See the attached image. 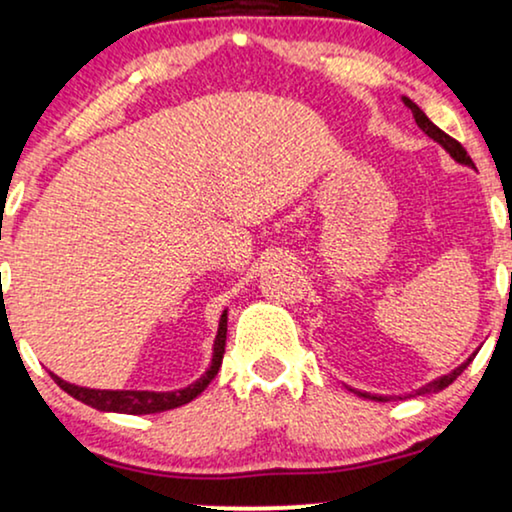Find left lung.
<instances>
[{
	"mask_svg": "<svg viewBox=\"0 0 512 512\" xmlns=\"http://www.w3.org/2000/svg\"><path fill=\"white\" fill-rule=\"evenodd\" d=\"M403 104H406L408 109L413 111V118H415V123H418V128H420L422 132H425L427 137H432L434 142L441 144V147H444L446 151H449L453 161L463 163V166H470V168H475V163H472V159H470V156H468V151L463 149V144L456 142V140H453V137L446 135L444 130H439L437 125H434V123L430 121V118L425 116V111H422L418 104H415V102H410L408 97H403ZM472 356H475V353H472ZM472 356H470L468 361H465V363H460L456 370L449 372V375H444V377H437V380L427 382L425 387L415 389V396H422V394H437V391H441V389H446V387H449V384H451L453 380H456V377L460 375V372H463L465 368H468L470 361H472ZM349 389H351V387H349ZM351 391H353V394L363 396V399H372V401H389V396H377V394H368V391H356V389H351ZM410 396H413V394H410ZM399 399H401V396H399Z\"/></svg>",
	"mask_w": 512,
	"mask_h": 512,
	"instance_id": "obj_1",
	"label": "left lung"
}]
</instances>
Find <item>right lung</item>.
<instances>
[{"mask_svg":"<svg viewBox=\"0 0 512 512\" xmlns=\"http://www.w3.org/2000/svg\"><path fill=\"white\" fill-rule=\"evenodd\" d=\"M225 337H227V311L220 315L218 323V334L216 342H213V358L211 365L204 375L199 377L197 382L187 384L185 389L175 391H140V389H90V387H78V384H71L61 380L59 375L49 372L52 380L59 384V387L71 394L73 399H78L87 406L104 410V413H128V415H149V413H163V410L185 406V403L194 401L204 391L208 384H211L213 377L218 375L220 363H223L225 353Z\"/></svg>","mask_w":512,"mask_h":512,"instance_id":"obj_1","label":"right lung"}]
</instances>
